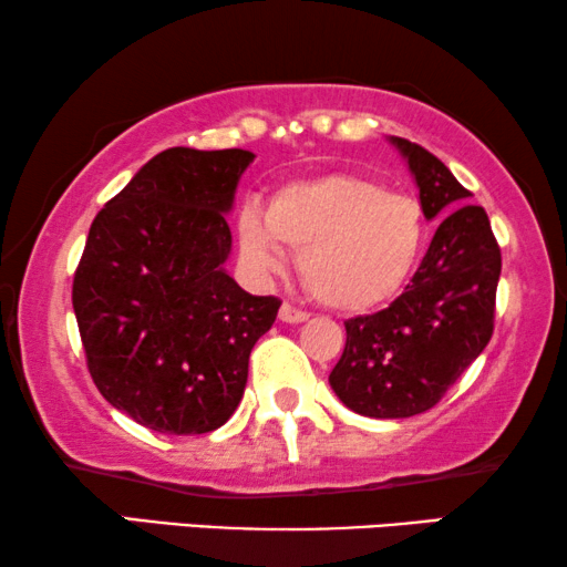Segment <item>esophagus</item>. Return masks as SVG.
I'll return each mask as SVG.
<instances>
[{
    "label": "esophagus",
    "instance_id": "obj_1",
    "mask_svg": "<svg viewBox=\"0 0 567 567\" xmlns=\"http://www.w3.org/2000/svg\"><path fill=\"white\" fill-rule=\"evenodd\" d=\"M278 320L281 322H289V324H301L309 320L307 312H301V309L291 307V305H281V309H278Z\"/></svg>",
    "mask_w": 567,
    "mask_h": 567
}]
</instances>
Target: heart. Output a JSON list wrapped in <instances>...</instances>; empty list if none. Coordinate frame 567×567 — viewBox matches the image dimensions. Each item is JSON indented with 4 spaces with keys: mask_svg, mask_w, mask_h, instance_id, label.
Returning <instances> with one entry per match:
<instances>
[{
    "mask_svg": "<svg viewBox=\"0 0 567 567\" xmlns=\"http://www.w3.org/2000/svg\"><path fill=\"white\" fill-rule=\"evenodd\" d=\"M237 252L255 281L286 266L332 309L359 312L392 299L413 274L423 247L421 204L361 175L330 173L286 183L268 200L237 214Z\"/></svg>",
    "mask_w": 567,
    "mask_h": 567,
    "instance_id": "b5f03b06",
    "label": "heart"
}]
</instances>
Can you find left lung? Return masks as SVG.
<instances>
[{
	"instance_id": "obj_1",
	"label": "left lung",
	"mask_w": 567,
	"mask_h": 567,
	"mask_svg": "<svg viewBox=\"0 0 567 567\" xmlns=\"http://www.w3.org/2000/svg\"><path fill=\"white\" fill-rule=\"evenodd\" d=\"M413 175L417 204L441 221L405 291L377 315L346 322V351L330 386L353 413L410 417L425 413L493 336L501 250L483 206H467L444 162L408 138L386 136Z\"/></svg>"
}]
</instances>
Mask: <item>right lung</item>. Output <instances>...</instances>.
Instances as JSON below:
<instances>
[{
	"mask_svg": "<svg viewBox=\"0 0 567 567\" xmlns=\"http://www.w3.org/2000/svg\"><path fill=\"white\" fill-rule=\"evenodd\" d=\"M247 150L173 146L152 157L92 221L72 305L92 382L157 433L224 425L247 384L250 351L281 301L227 274V214Z\"/></svg>",
	"mask_w": 567,
	"mask_h": 567,
	"instance_id": "obj_1",
	"label": "right lung"
}]
</instances>
